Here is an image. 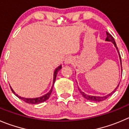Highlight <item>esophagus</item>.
Segmentation results:
<instances>
[{
	"instance_id": "34e87169",
	"label": "esophagus",
	"mask_w": 129,
	"mask_h": 129,
	"mask_svg": "<svg viewBox=\"0 0 129 129\" xmlns=\"http://www.w3.org/2000/svg\"><path fill=\"white\" fill-rule=\"evenodd\" d=\"M72 61H73V59H72V57H68L64 59V64H68L71 63Z\"/></svg>"
}]
</instances>
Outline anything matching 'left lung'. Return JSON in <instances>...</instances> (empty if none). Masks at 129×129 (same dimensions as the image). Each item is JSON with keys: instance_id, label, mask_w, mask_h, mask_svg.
Returning a JSON list of instances; mask_svg holds the SVG:
<instances>
[{"instance_id": "8db88e82", "label": "left lung", "mask_w": 129, "mask_h": 129, "mask_svg": "<svg viewBox=\"0 0 129 129\" xmlns=\"http://www.w3.org/2000/svg\"><path fill=\"white\" fill-rule=\"evenodd\" d=\"M106 35H107V37H106V41L111 42H112L113 44H114V45H115V47H116V50H117L118 53L119 57H120V60L121 66H122V60H121V56H120V52H119V51H118V49L117 46H116V43H115V40H114L113 37L111 36V35H110V34H109L108 32H107V31H106ZM119 84H120V83H119L118 85H117V87H116L115 88V89L113 90V91L112 92H111V93H110V94H108V95H105V96H94V95H87V94H85L84 92H83L81 91L80 89L79 88H78V89H79V91L80 92L81 94H82V95H83V96H84V98H85V99H87V100H89V101H96V102H99V101H102L105 100V99H107L108 98H109V97H110V95H112V94H113V93L115 92V91H116V89H117V88L118 87Z\"/></svg>"}]
</instances>
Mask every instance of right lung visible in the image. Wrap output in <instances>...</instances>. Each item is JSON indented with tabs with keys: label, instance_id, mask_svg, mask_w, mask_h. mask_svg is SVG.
<instances>
[{
	"label": "right lung",
	"instance_id": "add662e5",
	"mask_svg": "<svg viewBox=\"0 0 129 129\" xmlns=\"http://www.w3.org/2000/svg\"><path fill=\"white\" fill-rule=\"evenodd\" d=\"M61 68H62V67H61V65H60V66H59V67H57V68H56V70H55L54 72L53 84H52V88H51V90H50V91L48 93H47V94H45V95H42V96L39 97V98H23V97L19 96V95H18V94H16L15 92H14V90H13V89H12L11 87L10 86L12 92H13L14 93V94H15V95H16L17 97H18V98H19V99H21V100H23V101H24V102L27 103H29V104H39V103H41L44 102V101H47V99H49V97H50V95H51V92H52V88H53L55 80H56V75H57V72H58L61 69Z\"/></svg>",
	"mask_w": 129,
	"mask_h": 129
}]
</instances>
